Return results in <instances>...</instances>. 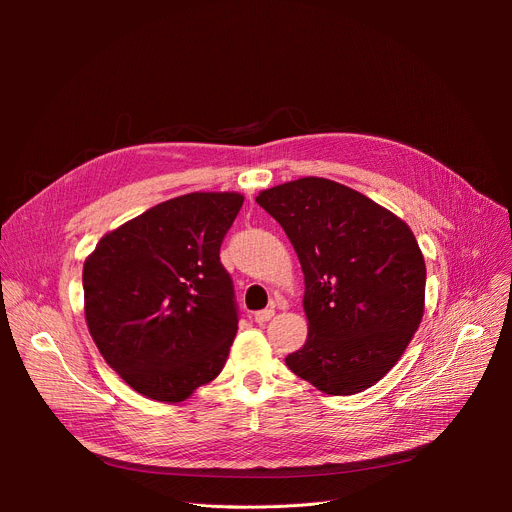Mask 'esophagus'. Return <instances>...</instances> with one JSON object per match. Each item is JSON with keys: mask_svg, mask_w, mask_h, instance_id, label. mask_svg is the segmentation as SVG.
I'll use <instances>...</instances> for the list:
<instances>
[{"mask_svg": "<svg viewBox=\"0 0 512 512\" xmlns=\"http://www.w3.org/2000/svg\"><path fill=\"white\" fill-rule=\"evenodd\" d=\"M274 307H270V309H263V311H257L255 313V321L257 324H267V321H270L272 317H274Z\"/></svg>", "mask_w": 512, "mask_h": 512, "instance_id": "1", "label": "esophagus"}]
</instances>
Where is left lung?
<instances>
[{"instance_id": "obj_1", "label": "left lung", "mask_w": 512, "mask_h": 512, "mask_svg": "<svg viewBox=\"0 0 512 512\" xmlns=\"http://www.w3.org/2000/svg\"><path fill=\"white\" fill-rule=\"evenodd\" d=\"M284 228L305 274L309 336L286 365L346 396L378 384L405 353L425 303V261L411 228L369 197L299 178L255 199Z\"/></svg>"}]
</instances>
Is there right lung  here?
<instances>
[{"mask_svg": "<svg viewBox=\"0 0 512 512\" xmlns=\"http://www.w3.org/2000/svg\"><path fill=\"white\" fill-rule=\"evenodd\" d=\"M238 193H191L107 232L83 267L85 317L99 353L139 394L182 402L218 378L238 330L220 261Z\"/></svg>", "mask_w": 512, "mask_h": 512, "instance_id": "right-lung-1", "label": "right lung"}]
</instances>
